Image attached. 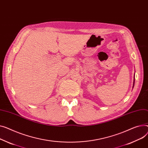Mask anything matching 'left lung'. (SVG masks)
Masks as SVG:
<instances>
[{"instance_id":"left-lung-1","label":"left lung","mask_w":148,"mask_h":148,"mask_svg":"<svg viewBox=\"0 0 148 148\" xmlns=\"http://www.w3.org/2000/svg\"><path fill=\"white\" fill-rule=\"evenodd\" d=\"M134 82H133V88L134 87Z\"/></svg>"}]
</instances>
